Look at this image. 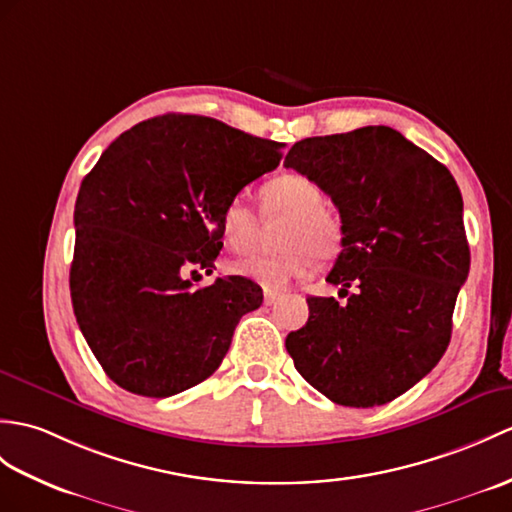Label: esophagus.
Wrapping results in <instances>:
<instances>
[{
  "mask_svg": "<svg viewBox=\"0 0 512 512\" xmlns=\"http://www.w3.org/2000/svg\"><path fill=\"white\" fill-rule=\"evenodd\" d=\"M279 299L277 292H270V290H264V305H275Z\"/></svg>",
  "mask_w": 512,
  "mask_h": 512,
  "instance_id": "esophagus-1",
  "label": "esophagus"
}]
</instances>
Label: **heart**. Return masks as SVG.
I'll use <instances>...</instances> for the list:
<instances>
[{"label": "heart", "instance_id": "1", "mask_svg": "<svg viewBox=\"0 0 512 512\" xmlns=\"http://www.w3.org/2000/svg\"><path fill=\"white\" fill-rule=\"evenodd\" d=\"M261 213L266 220L288 218L281 227L277 253H251L231 261L229 270L251 279L266 290H281L292 279L312 272L323 261L334 259L342 246V227L323 207L320 187L301 174H281L259 189ZM220 235L231 251L253 248L259 237V216L244 198H231L220 213Z\"/></svg>", "mask_w": 512, "mask_h": 512}]
</instances>
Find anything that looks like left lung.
<instances>
[{"label": "left lung", "instance_id": "left-lung-1", "mask_svg": "<svg viewBox=\"0 0 512 512\" xmlns=\"http://www.w3.org/2000/svg\"><path fill=\"white\" fill-rule=\"evenodd\" d=\"M283 165L338 207L342 251L327 281L349 294L344 305L310 296V318L285 349L327 399L382 406L421 382L449 344L471 264L460 189L443 163L388 126L301 139Z\"/></svg>", "mask_w": 512, "mask_h": 512}]
</instances>
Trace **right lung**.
Here are the masks:
<instances>
[{
	"label": "right lung",
	"instance_id": "1",
	"mask_svg": "<svg viewBox=\"0 0 512 512\" xmlns=\"http://www.w3.org/2000/svg\"><path fill=\"white\" fill-rule=\"evenodd\" d=\"M281 148L170 113L126 130L85 176L69 290L82 336L117 386L172 397L220 366L264 294L244 277L194 288L187 275L211 272L224 205L275 170Z\"/></svg>",
	"mask_w": 512,
	"mask_h": 512
}]
</instances>
